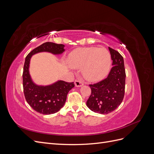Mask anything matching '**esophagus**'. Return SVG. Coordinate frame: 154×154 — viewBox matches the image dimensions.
<instances>
[{
  "label": "esophagus",
  "instance_id": "obj_1",
  "mask_svg": "<svg viewBox=\"0 0 154 154\" xmlns=\"http://www.w3.org/2000/svg\"><path fill=\"white\" fill-rule=\"evenodd\" d=\"M74 84L76 87H82V85H83V82L81 80H76L74 82Z\"/></svg>",
  "mask_w": 154,
  "mask_h": 154
}]
</instances>
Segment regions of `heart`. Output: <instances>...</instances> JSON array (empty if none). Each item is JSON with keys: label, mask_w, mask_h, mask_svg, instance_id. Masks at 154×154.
<instances>
[{"label": "heart", "mask_w": 154, "mask_h": 154, "mask_svg": "<svg viewBox=\"0 0 154 154\" xmlns=\"http://www.w3.org/2000/svg\"><path fill=\"white\" fill-rule=\"evenodd\" d=\"M70 64L74 68L83 67V76L89 81H97L109 72L111 66V56L105 48H79L71 54Z\"/></svg>", "instance_id": "b5f03b06"}]
</instances>
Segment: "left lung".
Returning <instances> with one entry per match:
<instances>
[{"label":"left lung","instance_id":"8db88e82","mask_svg":"<svg viewBox=\"0 0 154 154\" xmlns=\"http://www.w3.org/2000/svg\"><path fill=\"white\" fill-rule=\"evenodd\" d=\"M112 66L106 78L89 85L91 94L87 105L92 111L106 114L116 110L122 103L125 95L126 73L124 60L119 52L110 48Z\"/></svg>","mask_w":154,"mask_h":154}]
</instances>
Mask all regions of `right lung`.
<instances>
[{
	"label": "right lung",
	"mask_w": 154,
	"mask_h": 154,
	"mask_svg": "<svg viewBox=\"0 0 154 154\" xmlns=\"http://www.w3.org/2000/svg\"><path fill=\"white\" fill-rule=\"evenodd\" d=\"M63 48V44L48 42L31 51L26 58L22 74L24 94L27 103L37 112L45 115L57 112L66 103L68 92L74 87V83L60 80L48 86L35 85L29 73L30 58L34 54L44 51L61 54L65 51Z\"/></svg>",
	"instance_id": "1"
}]
</instances>
